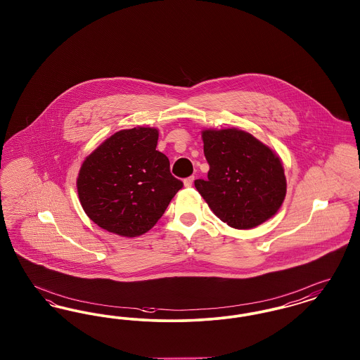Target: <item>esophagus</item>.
<instances>
[{
  "label": "esophagus",
  "instance_id": "obj_1",
  "mask_svg": "<svg viewBox=\"0 0 360 360\" xmlns=\"http://www.w3.org/2000/svg\"><path fill=\"white\" fill-rule=\"evenodd\" d=\"M193 182H194V176H188V178H186V179L184 181V185H185L186 188H190V186L193 185Z\"/></svg>",
  "mask_w": 360,
  "mask_h": 360
}]
</instances>
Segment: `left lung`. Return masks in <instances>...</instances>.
I'll return each instance as SVG.
<instances>
[{
	"instance_id": "1",
	"label": "left lung",
	"mask_w": 360,
	"mask_h": 360,
	"mask_svg": "<svg viewBox=\"0 0 360 360\" xmlns=\"http://www.w3.org/2000/svg\"><path fill=\"white\" fill-rule=\"evenodd\" d=\"M207 179L194 181L212 212L235 229H251L271 219L286 197L281 158L238 128L204 129Z\"/></svg>"
}]
</instances>
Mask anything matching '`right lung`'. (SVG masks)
Wrapping results in <instances>:
<instances>
[{"instance_id":"right-lung-1","label":"right lung","mask_w":360,"mask_h":360,"mask_svg":"<svg viewBox=\"0 0 360 360\" xmlns=\"http://www.w3.org/2000/svg\"><path fill=\"white\" fill-rule=\"evenodd\" d=\"M156 128L136 127L108 137L86 156L77 178L81 205L91 221L122 238L148 232L184 184L156 151Z\"/></svg>"}]
</instances>
